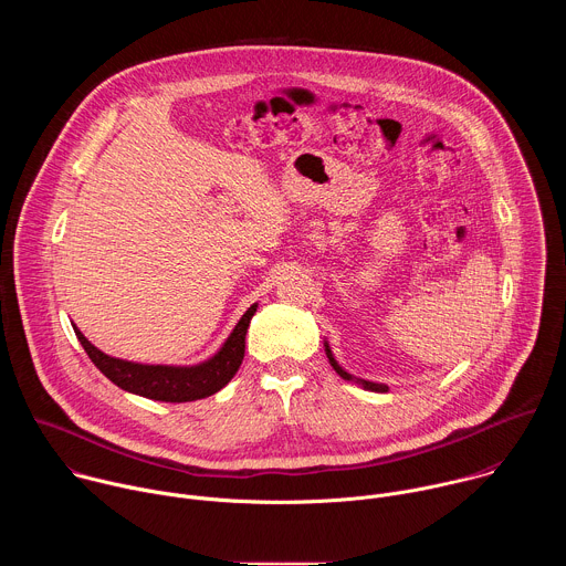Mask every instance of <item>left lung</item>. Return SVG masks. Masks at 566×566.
<instances>
[{"instance_id": "8db88e82", "label": "left lung", "mask_w": 566, "mask_h": 566, "mask_svg": "<svg viewBox=\"0 0 566 566\" xmlns=\"http://www.w3.org/2000/svg\"><path fill=\"white\" fill-rule=\"evenodd\" d=\"M325 352H327V358H329V363H332V367L336 369V374H340L345 380H352V376L336 363V358H334V354H332V349H329V345L325 343ZM363 382V387L365 389H371V391H387L389 387L387 385H378V382H369V380H360Z\"/></svg>"}]
</instances>
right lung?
<instances>
[{
	"mask_svg": "<svg viewBox=\"0 0 566 566\" xmlns=\"http://www.w3.org/2000/svg\"><path fill=\"white\" fill-rule=\"evenodd\" d=\"M258 304H253L237 327L223 343V347L206 363L195 367H168V365H138L127 363L120 358H112L96 349L80 329H73L80 345L85 347L92 363L120 389L151 398V400H166V402H188L212 396L221 387L230 382L237 374L241 360H244L247 349V332L251 325V317L255 315Z\"/></svg>",
	"mask_w": 566,
	"mask_h": 566,
	"instance_id": "right-lung-1",
	"label": "right lung"
}]
</instances>
